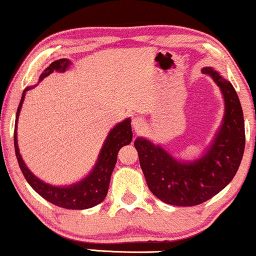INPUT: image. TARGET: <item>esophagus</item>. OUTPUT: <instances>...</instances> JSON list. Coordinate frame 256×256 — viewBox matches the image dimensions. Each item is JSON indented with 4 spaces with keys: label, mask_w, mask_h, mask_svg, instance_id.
<instances>
[{
    "label": "esophagus",
    "mask_w": 256,
    "mask_h": 256,
    "mask_svg": "<svg viewBox=\"0 0 256 256\" xmlns=\"http://www.w3.org/2000/svg\"><path fill=\"white\" fill-rule=\"evenodd\" d=\"M132 128L135 129L136 132H140L144 130V126H146L144 121L142 120V118H132Z\"/></svg>",
    "instance_id": "obj_1"
}]
</instances>
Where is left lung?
I'll return each instance as SVG.
<instances>
[{"label": "left lung", "mask_w": 256, "mask_h": 256, "mask_svg": "<svg viewBox=\"0 0 256 256\" xmlns=\"http://www.w3.org/2000/svg\"><path fill=\"white\" fill-rule=\"evenodd\" d=\"M202 74L214 80L224 100L220 130L204 154L186 162L147 138H136L134 142L149 189L168 204L190 207L212 198L233 180L244 156V112L233 84L210 67L202 69Z\"/></svg>", "instance_id": "obj_1"}]
</instances>
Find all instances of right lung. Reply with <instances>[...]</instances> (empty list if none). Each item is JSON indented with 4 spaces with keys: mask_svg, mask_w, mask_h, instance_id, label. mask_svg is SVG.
<instances>
[{
    "mask_svg": "<svg viewBox=\"0 0 256 256\" xmlns=\"http://www.w3.org/2000/svg\"><path fill=\"white\" fill-rule=\"evenodd\" d=\"M72 66V62L67 58L56 60L49 64L48 68L44 69L40 76V81L50 75L52 72H64ZM35 87V86H34ZM34 87H26L22 92L21 101H20L18 112H16L15 120V132H14V146L16 158L18 161V166L21 168L22 174L24 175L26 182L32 186V188L41 195L43 198L50 202V204L58 206L66 209H87L101 204L104 200L108 193L109 182H110L112 172L118 161V152L124 146H127L132 142V132L130 126V118H126L120 124H118L109 132L106 138L101 152L98 154V158L92 168V170L86 176L84 180L76 182L70 186L58 187L46 184L38 178H36L26 167L24 161L22 160L21 154L18 150V120L20 112H21L22 104L24 101L26 92Z\"/></svg>",
    "mask_w": 256,
    "mask_h": 256,
    "instance_id": "obj_1",
    "label": "right lung"
}]
</instances>
